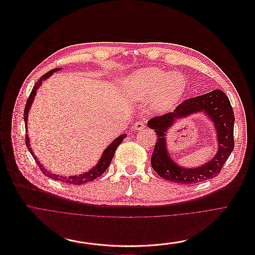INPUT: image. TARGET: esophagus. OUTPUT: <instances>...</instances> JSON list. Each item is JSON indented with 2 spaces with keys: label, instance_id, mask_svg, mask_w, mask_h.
Returning a JSON list of instances; mask_svg holds the SVG:
<instances>
[{
  "label": "esophagus",
  "instance_id": "esophagus-1",
  "mask_svg": "<svg viewBox=\"0 0 255 255\" xmlns=\"http://www.w3.org/2000/svg\"><path fill=\"white\" fill-rule=\"evenodd\" d=\"M145 127V123L144 121H137L133 124V129L134 130H141L143 129Z\"/></svg>",
  "mask_w": 255,
  "mask_h": 255
}]
</instances>
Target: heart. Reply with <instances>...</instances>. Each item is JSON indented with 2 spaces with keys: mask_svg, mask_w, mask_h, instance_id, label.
<instances>
[{
  "mask_svg": "<svg viewBox=\"0 0 255 255\" xmlns=\"http://www.w3.org/2000/svg\"><path fill=\"white\" fill-rule=\"evenodd\" d=\"M129 90L139 98H151L156 111L171 109L186 88V79L180 73H170L157 68H142L135 71L127 80Z\"/></svg>",
  "mask_w": 255,
  "mask_h": 255,
  "instance_id": "obj_1",
  "label": "heart"
}]
</instances>
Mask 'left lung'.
Returning a JSON list of instances; mask_svg holds the SVG:
<instances>
[{
  "label": "left lung",
  "instance_id": "8db88e82",
  "mask_svg": "<svg viewBox=\"0 0 255 255\" xmlns=\"http://www.w3.org/2000/svg\"><path fill=\"white\" fill-rule=\"evenodd\" d=\"M199 111H204L216 126L219 151L207 164L195 169H185L170 160L165 147L164 132L177 118ZM234 113L229 98L219 89L188 98L181 103L173 113L150 119L147 126L149 128L155 129L158 135L150 159L152 169L160 177L168 181L185 185L196 184L216 177L234 148Z\"/></svg>",
  "mask_w": 255,
  "mask_h": 255
}]
</instances>
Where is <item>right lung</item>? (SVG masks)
<instances>
[{
    "instance_id": "obj_1",
    "label": "right lung",
    "mask_w": 255,
    "mask_h": 255,
    "mask_svg": "<svg viewBox=\"0 0 255 255\" xmlns=\"http://www.w3.org/2000/svg\"><path fill=\"white\" fill-rule=\"evenodd\" d=\"M57 70H60L59 68H55L53 70H50L49 72L45 73L44 75H42V77L36 82V84L34 85L28 99H27V103H26V106H25V111H24V121H25V127H26V129H27V120H28V114H29V111H30V108H31V105L33 103L34 100V97L36 95V91L37 89L39 88V86L41 85L42 81L47 79L49 76L52 75L54 72H56ZM27 131V130H26ZM127 136V134H122L120 135L119 137H117L104 151V155L103 157L100 158L98 164L96 165V167H94L93 169H91L90 171H88L87 173H84L82 175H78V176H69V177H63V176H60V175H55V174H52L50 173L48 171H46L43 167V165L40 164V162L38 161V159L33 155V151H32V148L30 147V142H29V137H28V134H26L25 136V139H26V145H27V148L30 150V152L32 154V156L34 157L38 167L40 168V170L42 171V173L51 178L53 179L55 181H60V182H63V183H67V184H73V185H81V184H84V183H87V182H91L93 180H95L96 178L100 177L101 175H103L107 169L110 167V164L115 156V152H116V149L117 147L123 142L124 138Z\"/></svg>"
}]
</instances>
